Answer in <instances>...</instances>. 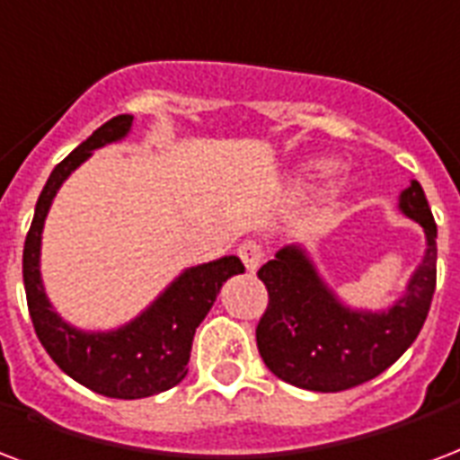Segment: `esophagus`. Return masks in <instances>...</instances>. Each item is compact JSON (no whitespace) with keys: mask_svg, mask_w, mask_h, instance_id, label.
Instances as JSON below:
<instances>
[{"mask_svg":"<svg viewBox=\"0 0 460 460\" xmlns=\"http://www.w3.org/2000/svg\"><path fill=\"white\" fill-rule=\"evenodd\" d=\"M239 258L246 265L248 273H256L258 265L263 261V246L258 241H243L239 246Z\"/></svg>","mask_w":460,"mask_h":460,"instance_id":"1","label":"esophagus"}]
</instances>
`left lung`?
Returning <instances> with one entry per match:
<instances>
[{
	"mask_svg": "<svg viewBox=\"0 0 460 460\" xmlns=\"http://www.w3.org/2000/svg\"><path fill=\"white\" fill-rule=\"evenodd\" d=\"M400 212L424 229L427 251L402 297L383 312L346 307L302 246L280 248L258 270L268 309L256 341L270 373L302 390L339 393L380 376L414 343L437 288V221L417 180L402 190Z\"/></svg>",
	"mask_w": 460,
	"mask_h": 460,
	"instance_id": "left-lung-1",
	"label": "left lung"
}]
</instances>
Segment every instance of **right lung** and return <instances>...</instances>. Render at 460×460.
I'll return each mask as SVG.
<instances>
[{"instance_id":"1","label":"right lung","mask_w":460,"mask_h":460,"mask_svg":"<svg viewBox=\"0 0 460 460\" xmlns=\"http://www.w3.org/2000/svg\"><path fill=\"white\" fill-rule=\"evenodd\" d=\"M134 117L119 114L102 124L50 172L36 202V212L23 243V288L29 314L39 341L63 373L104 397L138 400L178 385L187 376L197 326L212 309L221 285L243 273L236 256L187 268L153 299L141 314L114 332H83L58 314L40 280V234L53 197L80 168L92 151L121 141L131 131Z\"/></svg>"}]
</instances>
